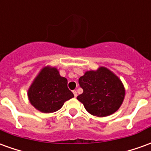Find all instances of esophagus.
I'll list each match as a JSON object with an SVG mask.
<instances>
[{"label":"esophagus","mask_w":151,"mask_h":151,"mask_svg":"<svg viewBox=\"0 0 151 151\" xmlns=\"http://www.w3.org/2000/svg\"><path fill=\"white\" fill-rule=\"evenodd\" d=\"M73 95H74V97H77V95H78L77 91H73Z\"/></svg>","instance_id":"34e87169"}]
</instances>
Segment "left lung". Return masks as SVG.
Returning a JSON list of instances; mask_svg holds the SVG:
<instances>
[{"instance_id": "obj_1", "label": "left lung", "mask_w": 151, "mask_h": 151, "mask_svg": "<svg viewBox=\"0 0 151 151\" xmlns=\"http://www.w3.org/2000/svg\"><path fill=\"white\" fill-rule=\"evenodd\" d=\"M78 82L83 92L77 99L94 116H109L116 111L123 102L124 89L122 83L104 67H100L97 71H87Z\"/></svg>"}]
</instances>
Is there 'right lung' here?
Segmentation results:
<instances>
[{"mask_svg":"<svg viewBox=\"0 0 151 151\" xmlns=\"http://www.w3.org/2000/svg\"><path fill=\"white\" fill-rule=\"evenodd\" d=\"M67 84V79L56 68H43L28 91L31 104L44 113L58 111L65 102L74 97Z\"/></svg>","mask_w":151,"mask_h":151,"instance_id":"right-lung-1","label":"right lung"}]
</instances>
